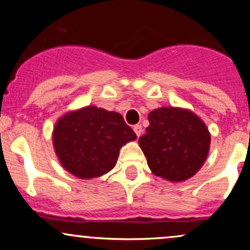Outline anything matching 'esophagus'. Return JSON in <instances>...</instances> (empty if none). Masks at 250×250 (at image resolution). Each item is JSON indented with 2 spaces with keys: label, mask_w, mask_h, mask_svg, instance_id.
Segmentation results:
<instances>
[{
  "label": "esophagus",
  "mask_w": 250,
  "mask_h": 250,
  "mask_svg": "<svg viewBox=\"0 0 250 250\" xmlns=\"http://www.w3.org/2000/svg\"><path fill=\"white\" fill-rule=\"evenodd\" d=\"M134 131H135V134L137 135V137L141 136V134H142V125H134Z\"/></svg>",
  "instance_id": "esophagus-1"
}]
</instances>
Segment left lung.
Here are the masks:
<instances>
[{"label":"left lung","instance_id":"1","mask_svg":"<svg viewBox=\"0 0 250 250\" xmlns=\"http://www.w3.org/2000/svg\"><path fill=\"white\" fill-rule=\"evenodd\" d=\"M146 135L139 146L155 176L182 182L193 177L207 160L210 133L189 109L161 107L148 115Z\"/></svg>","mask_w":250,"mask_h":250}]
</instances>
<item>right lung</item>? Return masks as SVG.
<instances>
[{
    "label": "right lung",
    "instance_id": "obj_1",
    "mask_svg": "<svg viewBox=\"0 0 250 250\" xmlns=\"http://www.w3.org/2000/svg\"><path fill=\"white\" fill-rule=\"evenodd\" d=\"M51 137L62 167L81 180L109 173L115 167L120 149L137 139L121 114L95 105L62 115Z\"/></svg>",
    "mask_w": 250,
    "mask_h": 250
}]
</instances>
